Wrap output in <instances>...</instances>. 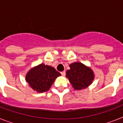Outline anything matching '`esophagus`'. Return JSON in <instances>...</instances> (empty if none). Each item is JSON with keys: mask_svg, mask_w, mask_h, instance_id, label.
Returning <instances> with one entry per match:
<instances>
[{"mask_svg": "<svg viewBox=\"0 0 123 123\" xmlns=\"http://www.w3.org/2000/svg\"><path fill=\"white\" fill-rule=\"evenodd\" d=\"M61 73V75H62V77H64V76H65V75H66L65 71H62Z\"/></svg>", "mask_w": 123, "mask_h": 123, "instance_id": "34e87169", "label": "esophagus"}]
</instances>
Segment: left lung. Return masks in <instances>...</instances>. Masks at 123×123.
<instances>
[{
    "instance_id": "left-lung-1",
    "label": "left lung",
    "mask_w": 123,
    "mask_h": 123,
    "mask_svg": "<svg viewBox=\"0 0 123 123\" xmlns=\"http://www.w3.org/2000/svg\"><path fill=\"white\" fill-rule=\"evenodd\" d=\"M70 69L66 71V77L75 90H82L88 87L94 80L92 69L84 64L75 62L69 64Z\"/></svg>"
}]
</instances>
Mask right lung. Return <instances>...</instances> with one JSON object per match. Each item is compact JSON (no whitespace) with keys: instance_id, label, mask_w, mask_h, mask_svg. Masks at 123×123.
I'll list each match as a JSON object with an SVG mask.
<instances>
[{"instance_id":"add662e5","label":"right lung","mask_w":123,"mask_h":123,"mask_svg":"<svg viewBox=\"0 0 123 123\" xmlns=\"http://www.w3.org/2000/svg\"><path fill=\"white\" fill-rule=\"evenodd\" d=\"M61 73L54 68L41 63L32 68L25 75V80L34 91L43 92L50 89Z\"/></svg>"}]
</instances>
